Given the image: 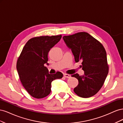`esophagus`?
I'll list each match as a JSON object with an SVG mask.
<instances>
[{
    "label": "esophagus",
    "mask_w": 123,
    "mask_h": 123,
    "mask_svg": "<svg viewBox=\"0 0 123 123\" xmlns=\"http://www.w3.org/2000/svg\"><path fill=\"white\" fill-rule=\"evenodd\" d=\"M64 76L65 77H66V78H70L71 77V75H70V74H68L66 73L64 74Z\"/></svg>",
    "instance_id": "1"
}]
</instances>
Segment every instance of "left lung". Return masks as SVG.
<instances>
[{
    "label": "left lung",
    "mask_w": 123,
    "mask_h": 123,
    "mask_svg": "<svg viewBox=\"0 0 123 123\" xmlns=\"http://www.w3.org/2000/svg\"><path fill=\"white\" fill-rule=\"evenodd\" d=\"M71 50L76 62L80 66L84 75L71 76L79 80L74 92L81 98H88L97 93L105 82L108 73L107 54L103 44L87 32H79L62 37Z\"/></svg>",
    "instance_id": "8db88e82"
}]
</instances>
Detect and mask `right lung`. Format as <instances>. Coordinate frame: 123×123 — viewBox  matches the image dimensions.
<instances>
[{"label":"right lung","mask_w":123,"mask_h":123,"mask_svg":"<svg viewBox=\"0 0 123 123\" xmlns=\"http://www.w3.org/2000/svg\"><path fill=\"white\" fill-rule=\"evenodd\" d=\"M62 38V35L41 36L29 39L23 48L16 64L22 85L33 98H42L51 92L53 80L62 79L61 72L50 74L44 66L49 64L48 54Z\"/></svg>","instance_id":"1"}]
</instances>
